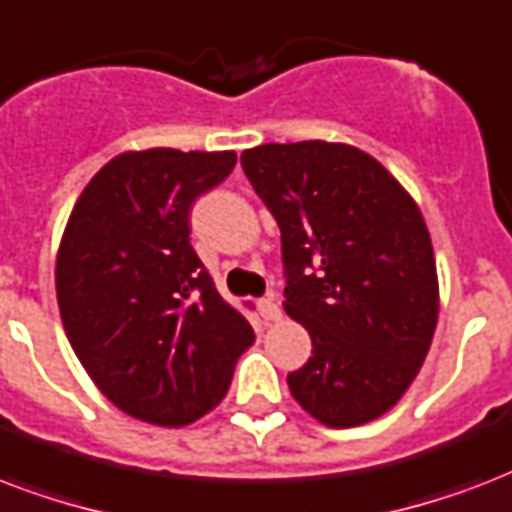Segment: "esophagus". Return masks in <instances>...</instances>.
<instances>
[{
  "mask_svg": "<svg viewBox=\"0 0 512 512\" xmlns=\"http://www.w3.org/2000/svg\"><path fill=\"white\" fill-rule=\"evenodd\" d=\"M259 310H261V318L267 320V323H275V320H280V315H283L275 299H261Z\"/></svg>",
  "mask_w": 512,
  "mask_h": 512,
  "instance_id": "obj_1",
  "label": "esophagus"
}]
</instances>
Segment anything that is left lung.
<instances>
[{
	"label": "left lung",
	"instance_id": "obj_1",
	"mask_svg": "<svg viewBox=\"0 0 512 512\" xmlns=\"http://www.w3.org/2000/svg\"><path fill=\"white\" fill-rule=\"evenodd\" d=\"M243 170L283 240L285 312L312 358L288 387L326 427L374 422L417 379L438 323V269L414 197L358 146L245 149Z\"/></svg>",
	"mask_w": 512,
	"mask_h": 512
}]
</instances>
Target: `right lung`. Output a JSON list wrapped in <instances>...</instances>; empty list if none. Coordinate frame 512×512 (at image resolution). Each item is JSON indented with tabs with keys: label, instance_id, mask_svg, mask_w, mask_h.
Segmentation results:
<instances>
[{
	"label": "right lung",
	"instance_id": "add662e5",
	"mask_svg": "<svg viewBox=\"0 0 512 512\" xmlns=\"http://www.w3.org/2000/svg\"><path fill=\"white\" fill-rule=\"evenodd\" d=\"M235 152H122L71 208L55 293L71 350L128 417L184 427L227 395L251 323L189 245V208L232 173Z\"/></svg>",
	"mask_w": 512,
	"mask_h": 512
}]
</instances>
